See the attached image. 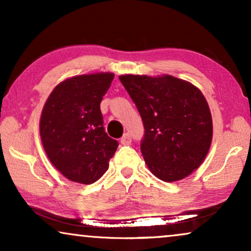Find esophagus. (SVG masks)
Masks as SVG:
<instances>
[{"mask_svg":"<svg viewBox=\"0 0 251 251\" xmlns=\"http://www.w3.org/2000/svg\"><path fill=\"white\" fill-rule=\"evenodd\" d=\"M121 144H123V145H130L131 144V136L129 133H125L121 138Z\"/></svg>","mask_w":251,"mask_h":251,"instance_id":"1","label":"esophagus"}]
</instances>
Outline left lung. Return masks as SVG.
<instances>
[{"instance_id":"8db88e82","label":"left lung","mask_w":251,"mask_h":251,"mask_svg":"<svg viewBox=\"0 0 251 251\" xmlns=\"http://www.w3.org/2000/svg\"><path fill=\"white\" fill-rule=\"evenodd\" d=\"M142 116L140 151L154 176L183 179L198 169L212 139V119L200 89L171 75L119 76Z\"/></svg>"}]
</instances>
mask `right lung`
Listing matches in <instances>:
<instances>
[{"mask_svg":"<svg viewBox=\"0 0 251 251\" xmlns=\"http://www.w3.org/2000/svg\"><path fill=\"white\" fill-rule=\"evenodd\" d=\"M113 73L77 75L60 82L48 97L40 135L50 162L67 179L92 184L108 169L119 143L102 125L100 102Z\"/></svg>","mask_w":251,"mask_h":251,"instance_id":"obj_1","label":"right lung"}]
</instances>
